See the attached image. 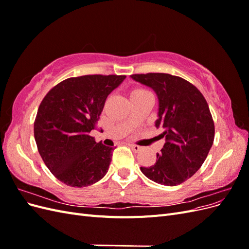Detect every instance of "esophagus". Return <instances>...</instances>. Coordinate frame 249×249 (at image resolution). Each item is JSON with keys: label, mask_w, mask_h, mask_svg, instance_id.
Wrapping results in <instances>:
<instances>
[{"label": "esophagus", "mask_w": 249, "mask_h": 249, "mask_svg": "<svg viewBox=\"0 0 249 249\" xmlns=\"http://www.w3.org/2000/svg\"><path fill=\"white\" fill-rule=\"evenodd\" d=\"M130 147L134 150L135 153H139L140 150L142 149V147L141 146H139V145H136V144H130Z\"/></svg>", "instance_id": "esophagus-1"}]
</instances>
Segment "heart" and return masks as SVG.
I'll use <instances>...</instances> for the list:
<instances>
[{
    "label": "heart",
    "mask_w": 249,
    "mask_h": 249,
    "mask_svg": "<svg viewBox=\"0 0 249 249\" xmlns=\"http://www.w3.org/2000/svg\"><path fill=\"white\" fill-rule=\"evenodd\" d=\"M150 94L147 90L145 89H142V88H134L132 89L131 91V99H137V97H141V96H144Z\"/></svg>",
    "instance_id": "obj_1"
}]
</instances>
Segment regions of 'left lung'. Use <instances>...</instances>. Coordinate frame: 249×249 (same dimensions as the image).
Listing matches in <instances>:
<instances>
[{"instance_id": "1", "label": "left lung", "mask_w": 249, "mask_h": 249, "mask_svg": "<svg viewBox=\"0 0 249 249\" xmlns=\"http://www.w3.org/2000/svg\"><path fill=\"white\" fill-rule=\"evenodd\" d=\"M131 78L156 92L159 111L157 129L165 138L150 167H140L143 175L164 186H177L190 178L205 162L213 145L215 126L208 103L188 81L169 73L132 74Z\"/></svg>"}]
</instances>
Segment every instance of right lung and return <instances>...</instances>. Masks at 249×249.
<instances>
[{
  "instance_id": "obj_1",
  "label": "right lung",
  "mask_w": 249,
  "mask_h": 249,
  "mask_svg": "<svg viewBox=\"0 0 249 249\" xmlns=\"http://www.w3.org/2000/svg\"><path fill=\"white\" fill-rule=\"evenodd\" d=\"M125 76L89 74L70 78L44 96L34 123V137L44 164L60 182L87 187L108 172L115 147L95 142V129L107 96Z\"/></svg>"
}]
</instances>
